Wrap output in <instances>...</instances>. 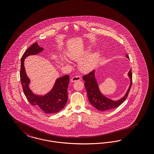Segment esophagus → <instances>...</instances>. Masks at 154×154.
Returning a JSON list of instances; mask_svg holds the SVG:
<instances>
[{
  "label": "esophagus",
  "instance_id": "obj_1",
  "mask_svg": "<svg viewBox=\"0 0 154 154\" xmlns=\"http://www.w3.org/2000/svg\"><path fill=\"white\" fill-rule=\"evenodd\" d=\"M81 80V77L79 75H75V76H74L73 77H72V79H71V81L72 82H75L77 81H80Z\"/></svg>",
  "mask_w": 154,
  "mask_h": 154
}]
</instances>
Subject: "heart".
<instances>
[{"instance_id":"obj_1","label":"heart","mask_w":154,"mask_h":154,"mask_svg":"<svg viewBox=\"0 0 154 154\" xmlns=\"http://www.w3.org/2000/svg\"><path fill=\"white\" fill-rule=\"evenodd\" d=\"M89 48H88L85 51L81 53H76L70 52L69 53V57L74 60H80L85 56H86L89 52ZM100 54L99 52H95L88 55L87 57L82 59L79 63V67L82 72H88L94 70L98 63ZM62 60H64L63 59Z\"/></svg>"}]
</instances>
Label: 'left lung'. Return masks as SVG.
<instances>
[{
  "label": "left lung",
  "mask_w": 154,
  "mask_h": 154,
  "mask_svg": "<svg viewBox=\"0 0 154 154\" xmlns=\"http://www.w3.org/2000/svg\"><path fill=\"white\" fill-rule=\"evenodd\" d=\"M126 57L129 59V56L127 54ZM95 72V70H93L88 74L84 75L82 77L83 80L85 81V87L87 89L88 100L89 102L96 109L102 111H108L117 108L126 100L130 91L132 84V69H130L128 74L131 80L129 87L124 96L118 100H111L103 95L101 93L96 80Z\"/></svg>",
  "instance_id": "1"
}]
</instances>
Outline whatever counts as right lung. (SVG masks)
I'll return each mask as SVG.
<instances>
[{"label": "right lung", "instance_id": "add662e5", "mask_svg": "<svg viewBox=\"0 0 154 154\" xmlns=\"http://www.w3.org/2000/svg\"><path fill=\"white\" fill-rule=\"evenodd\" d=\"M43 50V48L35 43L24 52L21 60L20 79L24 94L29 102L46 114H54L63 109L67 102L69 75H65L57 79L51 90L44 96L33 94L29 87L30 80L25 72L24 60L27 57L38 54Z\"/></svg>", "mask_w": 154, "mask_h": 154}]
</instances>
